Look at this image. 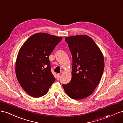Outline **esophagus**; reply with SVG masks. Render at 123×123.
<instances>
[{
	"instance_id": "esophagus-1",
	"label": "esophagus",
	"mask_w": 123,
	"mask_h": 123,
	"mask_svg": "<svg viewBox=\"0 0 123 123\" xmlns=\"http://www.w3.org/2000/svg\"><path fill=\"white\" fill-rule=\"evenodd\" d=\"M61 77V75L59 74H57V80H59V78Z\"/></svg>"
}]
</instances>
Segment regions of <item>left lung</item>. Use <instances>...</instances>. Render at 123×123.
<instances>
[{
	"label": "left lung",
	"instance_id": "left-lung-1",
	"mask_svg": "<svg viewBox=\"0 0 123 123\" xmlns=\"http://www.w3.org/2000/svg\"><path fill=\"white\" fill-rule=\"evenodd\" d=\"M72 57V79L62 84L70 98L81 99L90 95L98 86L104 70L102 53L94 40L87 35L66 37Z\"/></svg>",
	"mask_w": 123,
	"mask_h": 123
}]
</instances>
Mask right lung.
<instances>
[{"mask_svg": "<svg viewBox=\"0 0 123 123\" xmlns=\"http://www.w3.org/2000/svg\"><path fill=\"white\" fill-rule=\"evenodd\" d=\"M62 40V37L47 33H36L19 50L16 62V77L24 90L32 97L45 95L55 81L49 55Z\"/></svg>", "mask_w": 123, "mask_h": 123, "instance_id": "obj_1", "label": "right lung"}]
</instances>
